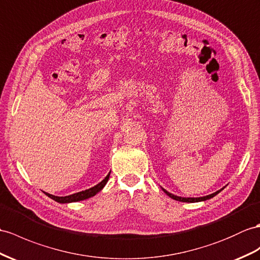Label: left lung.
Segmentation results:
<instances>
[{
	"instance_id": "obj_1",
	"label": "left lung",
	"mask_w": 260,
	"mask_h": 260,
	"mask_svg": "<svg viewBox=\"0 0 260 260\" xmlns=\"http://www.w3.org/2000/svg\"><path fill=\"white\" fill-rule=\"evenodd\" d=\"M221 189H223V188H221ZM221 189H219V191L215 192V193H213V194H211V195L203 196V198H181V196H176V195L171 194L170 192L166 191V189H164V188H163V191H164V193H166L167 195H169L170 198L173 199V200L180 201V202H186V203H194V202H201V201H206V200H208V199H212V198H214L215 195L218 194V193L221 191Z\"/></svg>"
}]
</instances>
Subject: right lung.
Masks as SVG:
<instances>
[{"mask_svg": "<svg viewBox=\"0 0 260 260\" xmlns=\"http://www.w3.org/2000/svg\"><path fill=\"white\" fill-rule=\"evenodd\" d=\"M109 175L110 173L106 176V178L101 181L100 183H98L97 185H94L93 187H90L88 189H85V191H81L78 193H75L72 195H68V196H55L52 194H48L45 193L48 198L53 199L54 201L58 202V203H71V202H77V201H82V200H86V199H89L91 196L96 195L98 192H100L101 189L104 188V186L106 185V183L108 182L109 180Z\"/></svg>", "mask_w": 260, "mask_h": 260, "instance_id": "1", "label": "right lung"}]
</instances>
